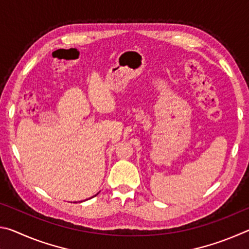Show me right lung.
<instances>
[{"label": "right lung", "instance_id": "obj_1", "mask_svg": "<svg viewBox=\"0 0 249 249\" xmlns=\"http://www.w3.org/2000/svg\"><path fill=\"white\" fill-rule=\"evenodd\" d=\"M96 195H98V193H96ZM96 195H95V196H96ZM92 197H93V196H92ZM87 200H88V199H87ZM84 201H86V200H84ZM80 202H82V201H80Z\"/></svg>", "mask_w": 249, "mask_h": 249}]
</instances>
